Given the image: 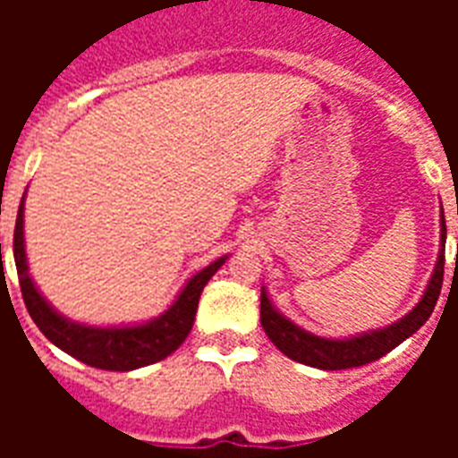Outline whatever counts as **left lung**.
Here are the masks:
<instances>
[{
    "label": "left lung",
    "instance_id": "obj_1",
    "mask_svg": "<svg viewBox=\"0 0 458 458\" xmlns=\"http://www.w3.org/2000/svg\"><path fill=\"white\" fill-rule=\"evenodd\" d=\"M445 242H447V225H445V211H440V254L435 271L428 280V287L420 301L406 313L404 318L394 320L392 326L369 330V333L352 335V337H320L313 335L297 323L283 316L271 304L266 287H261V326H264L268 340L293 361L306 363L320 370H342L366 366L377 361L380 356L402 344L406 337H411L433 313L435 304L440 300L442 276H445Z\"/></svg>",
    "mask_w": 458,
    "mask_h": 458
}]
</instances>
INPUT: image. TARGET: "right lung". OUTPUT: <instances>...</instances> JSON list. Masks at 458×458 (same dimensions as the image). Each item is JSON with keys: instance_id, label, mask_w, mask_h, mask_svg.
Segmentation results:
<instances>
[{"instance_id": "right-lung-1", "label": "right lung", "mask_w": 458, "mask_h": 458, "mask_svg": "<svg viewBox=\"0 0 458 458\" xmlns=\"http://www.w3.org/2000/svg\"><path fill=\"white\" fill-rule=\"evenodd\" d=\"M23 201L25 194L18 207L16 230H13V261H16L18 283H21L28 313L47 340L92 369L121 370V373L161 361L185 342L192 330L201 290L211 280V276L225 264L228 257L216 259L207 268L194 273L185 283V287L180 290L175 301L157 318L147 320V323H135V326H85V323L66 318L64 313L56 311L32 283L30 273H28V259H25Z\"/></svg>"}]
</instances>
